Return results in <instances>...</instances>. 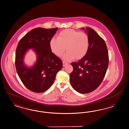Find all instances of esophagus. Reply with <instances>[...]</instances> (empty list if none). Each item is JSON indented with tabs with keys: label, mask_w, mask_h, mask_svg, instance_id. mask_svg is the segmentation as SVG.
Instances as JSON below:
<instances>
[{
	"label": "esophagus",
	"mask_w": 129,
	"mask_h": 129,
	"mask_svg": "<svg viewBox=\"0 0 129 129\" xmlns=\"http://www.w3.org/2000/svg\"><path fill=\"white\" fill-rule=\"evenodd\" d=\"M66 64H67V62L63 61V66H65Z\"/></svg>",
	"instance_id": "34e87169"
}]
</instances>
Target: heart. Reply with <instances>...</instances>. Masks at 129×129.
Masks as SVG:
<instances>
[{
  "label": "heart",
  "instance_id": "heart-1",
  "mask_svg": "<svg viewBox=\"0 0 129 129\" xmlns=\"http://www.w3.org/2000/svg\"><path fill=\"white\" fill-rule=\"evenodd\" d=\"M89 45L87 34L71 29L63 30L58 34L57 39L52 38L49 42L51 51L58 57L62 56L66 48L68 52L64 58L67 60L82 58L88 52Z\"/></svg>",
  "mask_w": 129,
  "mask_h": 129
}]
</instances>
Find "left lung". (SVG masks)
I'll return each mask as SVG.
<instances>
[{
	"mask_svg": "<svg viewBox=\"0 0 129 129\" xmlns=\"http://www.w3.org/2000/svg\"><path fill=\"white\" fill-rule=\"evenodd\" d=\"M88 33L89 40L87 53L78 62H72L73 70L70 74V82L78 92L93 91L101 84L109 65V55L104 40L90 27L82 28Z\"/></svg>",
	"mask_w": 129,
	"mask_h": 129,
	"instance_id": "left-lung-1",
	"label": "left lung"
}]
</instances>
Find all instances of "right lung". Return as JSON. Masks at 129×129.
Listing matches in <instances>:
<instances>
[{"label":"right lung","mask_w":129,"mask_h":129,"mask_svg":"<svg viewBox=\"0 0 129 129\" xmlns=\"http://www.w3.org/2000/svg\"><path fill=\"white\" fill-rule=\"evenodd\" d=\"M58 28H34L18 43L15 56L17 72L23 84L33 92L41 93L48 89L62 68L61 60L51 51L49 45ZM29 48L34 49L37 60L34 67L28 68L23 63V57Z\"/></svg>","instance_id":"add662e5"}]
</instances>
